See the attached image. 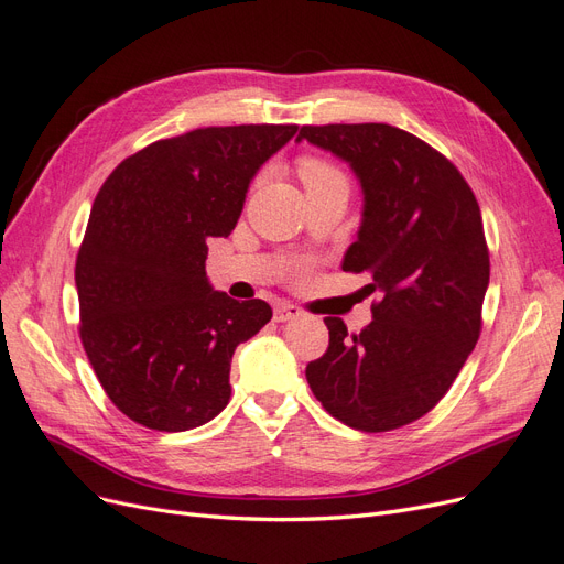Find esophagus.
<instances>
[{
  "instance_id": "esophagus-1",
  "label": "esophagus",
  "mask_w": 564,
  "mask_h": 564,
  "mask_svg": "<svg viewBox=\"0 0 564 564\" xmlns=\"http://www.w3.org/2000/svg\"><path fill=\"white\" fill-rule=\"evenodd\" d=\"M272 317H275V322H289V319H299L301 317V311L296 308V305L292 303H280L275 313H272Z\"/></svg>"
}]
</instances>
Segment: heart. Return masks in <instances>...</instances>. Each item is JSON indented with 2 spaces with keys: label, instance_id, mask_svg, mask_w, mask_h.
Masks as SVG:
<instances>
[{
  "label": "heart",
  "instance_id": "obj_1",
  "mask_svg": "<svg viewBox=\"0 0 564 564\" xmlns=\"http://www.w3.org/2000/svg\"><path fill=\"white\" fill-rule=\"evenodd\" d=\"M299 176L303 183H313V181H322V178H332V176H340L336 169L327 162L315 160V158H305L299 164Z\"/></svg>",
  "mask_w": 564,
  "mask_h": 564
}]
</instances>
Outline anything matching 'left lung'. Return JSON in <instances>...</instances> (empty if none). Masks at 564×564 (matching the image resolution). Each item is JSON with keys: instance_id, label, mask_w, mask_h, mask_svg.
<instances>
[{"instance_id": "obj_1", "label": "left lung", "mask_w": 564, "mask_h": 564, "mask_svg": "<svg viewBox=\"0 0 564 564\" xmlns=\"http://www.w3.org/2000/svg\"><path fill=\"white\" fill-rule=\"evenodd\" d=\"M362 187V224L344 270H369L381 301L348 334L327 317L329 348L305 367L313 395L355 431L383 433L445 398L480 336L489 286L482 216L458 169L390 124L301 127Z\"/></svg>"}]
</instances>
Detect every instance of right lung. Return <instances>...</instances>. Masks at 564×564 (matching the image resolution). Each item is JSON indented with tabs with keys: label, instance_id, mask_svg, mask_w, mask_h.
<instances>
[{
	"label": "right lung",
	"instance_id": "1",
	"mask_svg": "<svg viewBox=\"0 0 564 564\" xmlns=\"http://www.w3.org/2000/svg\"><path fill=\"white\" fill-rule=\"evenodd\" d=\"M296 124L207 127L152 143L100 187L77 253L79 336L119 412L181 433L224 412L235 348L272 317L212 286L207 237H228L256 172Z\"/></svg>",
	"mask_w": 564,
	"mask_h": 564
}]
</instances>
